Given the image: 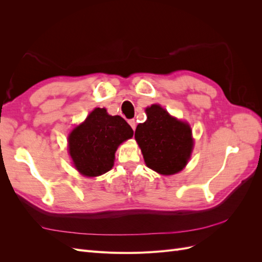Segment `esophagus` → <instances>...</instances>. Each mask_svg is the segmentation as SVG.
<instances>
[{
  "label": "esophagus",
  "mask_w": 262,
  "mask_h": 262,
  "mask_svg": "<svg viewBox=\"0 0 262 262\" xmlns=\"http://www.w3.org/2000/svg\"><path fill=\"white\" fill-rule=\"evenodd\" d=\"M129 124L131 125V128L133 129V131L136 130V128H137V122H136V120H134V119H130V120H129Z\"/></svg>",
  "instance_id": "34e87169"
}]
</instances>
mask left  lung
<instances>
[{
	"mask_svg": "<svg viewBox=\"0 0 262 262\" xmlns=\"http://www.w3.org/2000/svg\"><path fill=\"white\" fill-rule=\"evenodd\" d=\"M146 114L147 120L137 126L134 134L144 161L158 173L173 175L185 167L191 155V129L158 105L146 108Z\"/></svg>",
	"mask_w": 262,
	"mask_h": 262,
	"instance_id": "1",
	"label": "left lung"
}]
</instances>
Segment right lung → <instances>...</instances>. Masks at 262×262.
<instances>
[{"instance_id":"1","label":"right lung","mask_w":262,"mask_h":262,"mask_svg":"<svg viewBox=\"0 0 262 262\" xmlns=\"http://www.w3.org/2000/svg\"><path fill=\"white\" fill-rule=\"evenodd\" d=\"M133 130L120 116H109L96 108L69 136V150L75 168L86 177L100 176L112 169L115 153Z\"/></svg>"}]
</instances>
